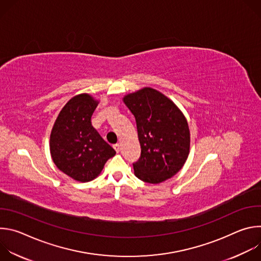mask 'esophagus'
<instances>
[{"mask_svg": "<svg viewBox=\"0 0 261 261\" xmlns=\"http://www.w3.org/2000/svg\"><path fill=\"white\" fill-rule=\"evenodd\" d=\"M114 148H115L117 153H119V152L121 151V145H120V143H116V144H114Z\"/></svg>", "mask_w": 261, "mask_h": 261, "instance_id": "obj_1", "label": "esophagus"}]
</instances>
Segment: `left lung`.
Instances as JSON below:
<instances>
[{"mask_svg":"<svg viewBox=\"0 0 261 261\" xmlns=\"http://www.w3.org/2000/svg\"><path fill=\"white\" fill-rule=\"evenodd\" d=\"M135 117L141 153L133 163L134 174L141 180L159 184L184 166L190 150L187 120L165 95L143 88L124 97Z\"/></svg>","mask_w":261,"mask_h":261,"instance_id":"8db88e82","label":"left lung"}]
</instances>
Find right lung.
<instances>
[{
	"label": "right lung",
	"instance_id": "right-lung-1",
	"mask_svg": "<svg viewBox=\"0 0 261 261\" xmlns=\"http://www.w3.org/2000/svg\"><path fill=\"white\" fill-rule=\"evenodd\" d=\"M98 101L89 94L70 99L62 108L50 133V155L57 167L79 181H90L116 155L92 126Z\"/></svg>",
	"mask_w": 261,
	"mask_h": 261
}]
</instances>
